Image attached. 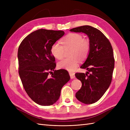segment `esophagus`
Returning <instances> with one entry per match:
<instances>
[{"instance_id":"1","label":"esophagus","mask_w":130,"mask_h":130,"mask_svg":"<svg viewBox=\"0 0 130 130\" xmlns=\"http://www.w3.org/2000/svg\"><path fill=\"white\" fill-rule=\"evenodd\" d=\"M69 75H70V78H75V73H74L69 72Z\"/></svg>"}]
</instances>
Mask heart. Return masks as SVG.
I'll return each instance as SVG.
<instances>
[{"label":"heart","mask_w":130,"mask_h":130,"mask_svg":"<svg viewBox=\"0 0 130 130\" xmlns=\"http://www.w3.org/2000/svg\"><path fill=\"white\" fill-rule=\"evenodd\" d=\"M61 43L63 46L58 42L54 43L51 47V53L56 58L61 60L65 55L66 51L70 50V57L59 62L58 67L74 71L79 60L84 61L87 57L90 49V41L88 39L84 38L81 34L72 33L63 38Z\"/></svg>","instance_id":"heart-1"}]
</instances>
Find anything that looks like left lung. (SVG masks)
I'll return each mask as SVG.
<instances>
[{"mask_svg": "<svg viewBox=\"0 0 130 130\" xmlns=\"http://www.w3.org/2000/svg\"><path fill=\"white\" fill-rule=\"evenodd\" d=\"M70 31L85 33L89 39V55L80 67L88 72L75 74L76 77L82 82V87L75 96L82 103L94 104L103 96L111 83L115 67L112 46L103 33L91 26H81Z\"/></svg>", "mask_w": 130, "mask_h": 130, "instance_id": "1", "label": "left lung"}]
</instances>
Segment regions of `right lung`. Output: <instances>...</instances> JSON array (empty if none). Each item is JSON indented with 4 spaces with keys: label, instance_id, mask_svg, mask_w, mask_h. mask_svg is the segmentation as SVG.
Segmentation results:
<instances>
[{
    "label": "right lung",
    "instance_id": "obj_1",
    "mask_svg": "<svg viewBox=\"0 0 130 130\" xmlns=\"http://www.w3.org/2000/svg\"><path fill=\"white\" fill-rule=\"evenodd\" d=\"M64 34L62 30L39 29L27 35L19 46L18 73L23 87L40 105L55 103L62 87L70 78L66 70H55V58L50 51Z\"/></svg>",
    "mask_w": 130,
    "mask_h": 130
}]
</instances>
